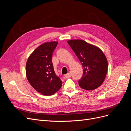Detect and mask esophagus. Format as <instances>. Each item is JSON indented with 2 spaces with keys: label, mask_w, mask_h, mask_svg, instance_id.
<instances>
[{
  "label": "esophagus",
  "mask_w": 131,
  "mask_h": 131,
  "mask_svg": "<svg viewBox=\"0 0 131 131\" xmlns=\"http://www.w3.org/2000/svg\"><path fill=\"white\" fill-rule=\"evenodd\" d=\"M71 73H67V74H66L65 75V77L66 78H70L71 77Z\"/></svg>",
  "instance_id": "1"
}]
</instances>
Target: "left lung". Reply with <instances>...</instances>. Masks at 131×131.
<instances>
[{
  "label": "left lung",
  "mask_w": 131,
  "mask_h": 131,
  "mask_svg": "<svg viewBox=\"0 0 131 131\" xmlns=\"http://www.w3.org/2000/svg\"><path fill=\"white\" fill-rule=\"evenodd\" d=\"M83 67V74L78 81L79 86L93 90L102 85L108 70V61L104 53L97 46L83 40L67 41Z\"/></svg>",
  "instance_id": "1"
}]
</instances>
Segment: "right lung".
I'll list each match as a JSON object with an SVG mask.
<instances>
[{
    "label": "right lung",
    "instance_id": "add662e5",
    "mask_svg": "<svg viewBox=\"0 0 131 131\" xmlns=\"http://www.w3.org/2000/svg\"><path fill=\"white\" fill-rule=\"evenodd\" d=\"M58 42L43 43L29 57L26 63V76L29 83L39 93L54 94L60 89L62 81L54 72L52 54Z\"/></svg>",
    "mask_w": 131,
    "mask_h": 131
}]
</instances>
